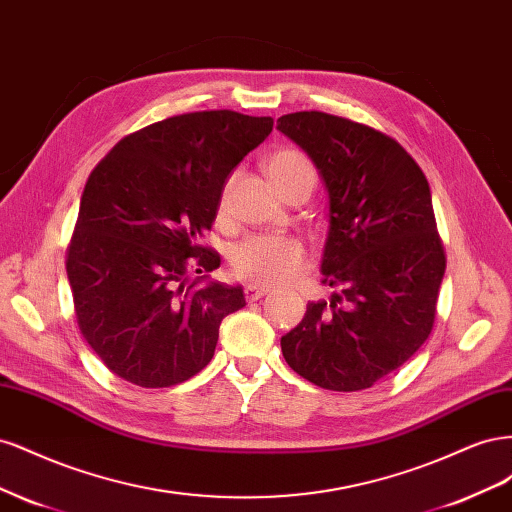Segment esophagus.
<instances>
[{"instance_id": "34e87169", "label": "esophagus", "mask_w": 512, "mask_h": 512, "mask_svg": "<svg viewBox=\"0 0 512 512\" xmlns=\"http://www.w3.org/2000/svg\"><path fill=\"white\" fill-rule=\"evenodd\" d=\"M269 290L267 288H258V286H247L245 288V299L247 301H258L262 297H267Z\"/></svg>"}]
</instances>
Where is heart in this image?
Segmentation results:
<instances>
[{
	"mask_svg": "<svg viewBox=\"0 0 512 512\" xmlns=\"http://www.w3.org/2000/svg\"><path fill=\"white\" fill-rule=\"evenodd\" d=\"M267 175L277 190L297 179H314L309 160L297 149H280L267 160ZM230 196V181L224 185L220 209ZM305 245L290 235H254L241 241L230 254V267L241 280L258 286H282L292 282L305 267Z\"/></svg>",
	"mask_w": 512,
	"mask_h": 512,
	"instance_id": "heart-1",
	"label": "heart"
}]
</instances>
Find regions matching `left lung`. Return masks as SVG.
I'll use <instances>...</instances> for the list:
<instances>
[{"instance_id":"left-lung-1","label":"left lung","mask_w":512,"mask_h":512,"mask_svg":"<svg viewBox=\"0 0 512 512\" xmlns=\"http://www.w3.org/2000/svg\"><path fill=\"white\" fill-rule=\"evenodd\" d=\"M277 130L318 168L329 196L324 284L282 337L286 363L329 391H361L425 344L446 258L431 190L408 151L386 134L318 111L282 115Z\"/></svg>"}]
</instances>
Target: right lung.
Here are the masks:
<instances>
[{"instance_id":"1","label":"right lung","mask_w":512,"mask_h":512,"mask_svg":"<svg viewBox=\"0 0 512 512\" xmlns=\"http://www.w3.org/2000/svg\"><path fill=\"white\" fill-rule=\"evenodd\" d=\"M271 130V117L235 111L168 117L123 138L89 175L66 269L79 329L115 376L162 389L213 359L243 288L188 273L220 267L200 239L232 170Z\"/></svg>"}]
</instances>
